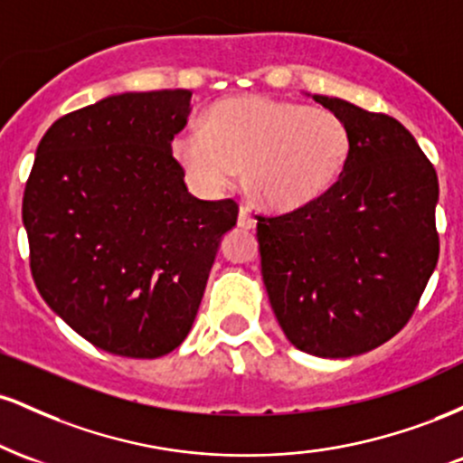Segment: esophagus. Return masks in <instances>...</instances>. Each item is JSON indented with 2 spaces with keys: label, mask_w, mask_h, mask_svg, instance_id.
<instances>
[{
  "label": "esophagus",
  "mask_w": 463,
  "mask_h": 463,
  "mask_svg": "<svg viewBox=\"0 0 463 463\" xmlns=\"http://www.w3.org/2000/svg\"><path fill=\"white\" fill-rule=\"evenodd\" d=\"M237 224H239V228H246V231H252V228L257 226V220H254L252 213H250L246 206H241V209H239Z\"/></svg>",
  "instance_id": "esophagus-1"
}]
</instances>
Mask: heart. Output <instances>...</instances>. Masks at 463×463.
<instances>
[{
  "instance_id": "heart-1",
  "label": "heart",
  "mask_w": 463,
  "mask_h": 463,
  "mask_svg": "<svg viewBox=\"0 0 463 463\" xmlns=\"http://www.w3.org/2000/svg\"><path fill=\"white\" fill-rule=\"evenodd\" d=\"M172 150L206 194L226 189L243 169L250 198L289 211L317 200L342 178L353 132L333 110L239 95L211 106L204 128L178 132Z\"/></svg>"
}]
</instances>
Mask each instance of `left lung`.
I'll list each match as a JSON object with an SVG mask.
<instances>
[{
	"instance_id": "1",
	"label": "left lung",
	"mask_w": 463,
	"mask_h": 463,
	"mask_svg": "<svg viewBox=\"0 0 463 463\" xmlns=\"http://www.w3.org/2000/svg\"><path fill=\"white\" fill-rule=\"evenodd\" d=\"M353 152L342 178L309 204L257 215L261 274L291 344L344 359L405 326L438 263V174L401 121L328 95Z\"/></svg>"
}]
</instances>
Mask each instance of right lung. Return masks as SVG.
Here are the masks:
<instances>
[{
    "mask_svg": "<svg viewBox=\"0 0 463 463\" xmlns=\"http://www.w3.org/2000/svg\"><path fill=\"white\" fill-rule=\"evenodd\" d=\"M191 91L117 93L56 119L24 194L30 268L50 309L106 353L156 359L198 313L232 200L189 194L172 154Z\"/></svg>",
    "mask_w": 463,
    "mask_h": 463,
    "instance_id": "1",
    "label": "right lung"
}]
</instances>
